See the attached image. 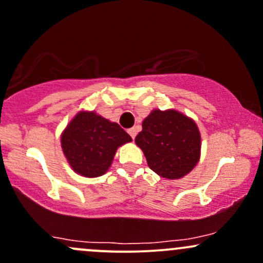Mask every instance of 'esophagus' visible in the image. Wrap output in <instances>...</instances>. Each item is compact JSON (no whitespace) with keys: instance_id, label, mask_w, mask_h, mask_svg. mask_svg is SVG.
<instances>
[{"instance_id":"1","label":"esophagus","mask_w":263,"mask_h":263,"mask_svg":"<svg viewBox=\"0 0 263 263\" xmlns=\"http://www.w3.org/2000/svg\"><path fill=\"white\" fill-rule=\"evenodd\" d=\"M128 134H129V136L132 137V140H134L135 137H136V134H137L136 128H129V129H128Z\"/></svg>"}]
</instances>
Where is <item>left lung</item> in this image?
Returning a JSON list of instances; mask_svg holds the SVG:
<instances>
[{"mask_svg": "<svg viewBox=\"0 0 263 263\" xmlns=\"http://www.w3.org/2000/svg\"><path fill=\"white\" fill-rule=\"evenodd\" d=\"M135 141L151 170L170 180L190 173L200 156L197 124L174 109L153 110L142 122V131Z\"/></svg>", "mask_w": 263, "mask_h": 263, "instance_id": "8db88e82", "label": "left lung"}]
</instances>
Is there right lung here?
Instances as JSON below:
<instances>
[{
	"mask_svg": "<svg viewBox=\"0 0 263 263\" xmlns=\"http://www.w3.org/2000/svg\"><path fill=\"white\" fill-rule=\"evenodd\" d=\"M132 141L120 124L109 122L95 112H81L62 135V147L74 171L97 178L108 170L116 150Z\"/></svg>",
	"mask_w": 263,
	"mask_h": 263,
	"instance_id": "right-lung-1",
	"label": "right lung"
}]
</instances>
